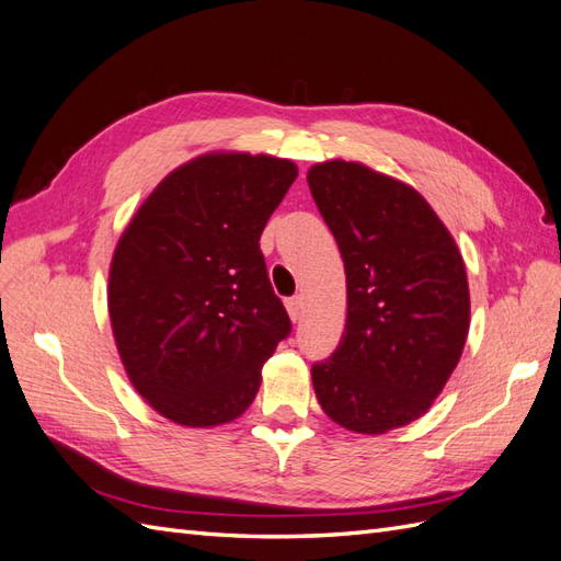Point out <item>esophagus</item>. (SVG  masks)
Returning <instances> with one entry per match:
<instances>
[{
    "instance_id": "obj_1",
    "label": "esophagus",
    "mask_w": 561,
    "mask_h": 561,
    "mask_svg": "<svg viewBox=\"0 0 561 561\" xmlns=\"http://www.w3.org/2000/svg\"><path fill=\"white\" fill-rule=\"evenodd\" d=\"M285 307H288V313H290L293 321L302 319V313H305V299L302 297H290L288 302H285Z\"/></svg>"
}]
</instances>
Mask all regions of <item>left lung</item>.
I'll use <instances>...</instances> for the list:
<instances>
[{"label": "left lung", "instance_id": "8db88e82", "mask_svg": "<svg viewBox=\"0 0 561 561\" xmlns=\"http://www.w3.org/2000/svg\"><path fill=\"white\" fill-rule=\"evenodd\" d=\"M307 183L347 278L345 333L311 366L313 392L337 426L383 435L426 414L461 359L467 266L440 216L398 178L331 159Z\"/></svg>", "mask_w": 561, "mask_h": 561}]
</instances>
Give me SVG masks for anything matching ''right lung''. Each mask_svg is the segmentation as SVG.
<instances>
[{"label":"right lung","instance_id":"1","mask_svg":"<svg viewBox=\"0 0 561 561\" xmlns=\"http://www.w3.org/2000/svg\"><path fill=\"white\" fill-rule=\"evenodd\" d=\"M295 178L290 159L199 154L163 178L116 242L106 305L118 357L178 426L238 419L290 333L259 238Z\"/></svg>","mask_w":561,"mask_h":561}]
</instances>
